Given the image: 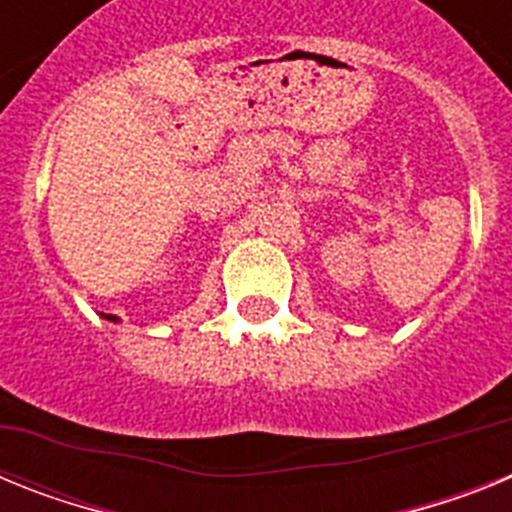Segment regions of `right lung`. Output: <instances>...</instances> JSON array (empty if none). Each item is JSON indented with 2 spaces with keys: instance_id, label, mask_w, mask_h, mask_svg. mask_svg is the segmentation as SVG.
Here are the masks:
<instances>
[{
  "instance_id": "right-lung-1",
  "label": "right lung",
  "mask_w": 512,
  "mask_h": 512,
  "mask_svg": "<svg viewBox=\"0 0 512 512\" xmlns=\"http://www.w3.org/2000/svg\"><path fill=\"white\" fill-rule=\"evenodd\" d=\"M104 318H107V320H117V318H115V315H104Z\"/></svg>"
}]
</instances>
